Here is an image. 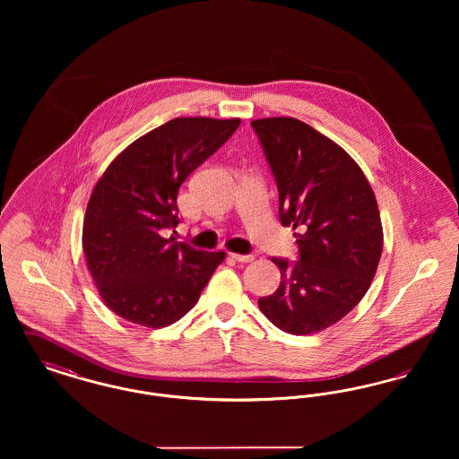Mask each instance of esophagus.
<instances>
[{"instance_id": "esophagus-1", "label": "esophagus", "mask_w": 459, "mask_h": 459, "mask_svg": "<svg viewBox=\"0 0 459 459\" xmlns=\"http://www.w3.org/2000/svg\"><path fill=\"white\" fill-rule=\"evenodd\" d=\"M229 256L234 260V262L239 263H249L255 260L253 255H238V253H229Z\"/></svg>"}]
</instances>
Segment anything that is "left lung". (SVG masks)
Wrapping results in <instances>:
<instances>
[{"label":"left lung","instance_id":"8db88e82","mask_svg":"<svg viewBox=\"0 0 459 459\" xmlns=\"http://www.w3.org/2000/svg\"><path fill=\"white\" fill-rule=\"evenodd\" d=\"M279 187V215L299 262L272 258L279 289L258 299L263 315L292 335L322 332L367 294L384 230L370 182L339 144L292 117L251 122Z\"/></svg>","mask_w":459,"mask_h":459}]
</instances>
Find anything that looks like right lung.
I'll list each match as a JSON object with an SVG mask.
<instances>
[{"instance_id": "obj_1", "label": "right lung", "mask_w": 459, "mask_h": 459, "mask_svg": "<svg viewBox=\"0 0 459 459\" xmlns=\"http://www.w3.org/2000/svg\"><path fill=\"white\" fill-rule=\"evenodd\" d=\"M240 118L178 117L118 154L89 197L82 249L103 303L127 322L161 328L196 305L223 251L165 238L193 170L238 131Z\"/></svg>"}]
</instances>
